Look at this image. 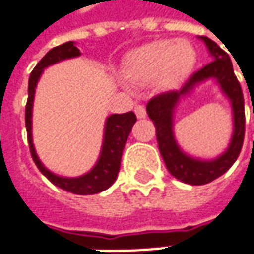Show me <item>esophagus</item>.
Segmentation results:
<instances>
[{
  "label": "esophagus",
  "instance_id": "esophagus-1",
  "mask_svg": "<svg viewBox=\"0 0 254 254\" xmlns=\"http://www.w3.org/2000/svg\"><path fill=\"white\" fill-rule=\"evenodd\" d=\"M135 114H136V117H137L139 119L146 118V108H144L143 105H136Z\"/></svg>",
  "mask_w": 254,
  "mask_h": 254
}]
</instances>
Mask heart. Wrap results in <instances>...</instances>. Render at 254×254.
Wrapping results in <instances>:
<instances>
[{"mask_svg": "<svg viewBox=\"0 0 254 254\" xmlns=\"http://www.w3.org/2000/svg\"><path fill=\"white\" fill-rule=\"evenodd\" d=\"M195 63L197 50L188 40H154L127 55L122 74L135 84L156 80L163 87H176L187 80Z\"/></svg>", "mask_w": 254, "mask_h": 254, "instance_id": "b5f03b06", "label": "heart"}]
</instances>
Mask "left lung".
Instances as JSON below:
<instances>
[{
  "mask_svg": "<svg viewBox=\"0 0 254 254\" xmlns=\"http://www.w3.org/2000/svg\"><path fill=\"white\" fill-rule=\"evenodd\" d=\"M199 39L206 45L214 62L194 73L180 90L160 94L146 105L147 115L156 127L159 150L167 170L177 180L191 186L208 184L229 170L241 153L245 137V101L241 84L233 73L231 57L214 40L206 36H199ZM208 79H215L231 102L234 133L228 149L222 155L211 161H202L181 150L174 136L172 121L174 111L179 101L188 96L199 83Z\"/></svg>",
  "mask_w": 254,
  "mask_h": 254,
  "instance_id": "8db88e82",
  "label": "left lung"
}]
</instances>
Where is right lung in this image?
I'll return each instance as SVG.
<instances>
[{
  "mask_svg": "<svg viewBox=\"0 0 254 254\" xmlns=\"http://www.w3.org/2000/svg\"><path fill=\"white\" fill-rule=\"evenodd\" d=\"M81 55L77 49L74 42H66L60 46L50 49L45 57L40 60L33 68L28 83V102L25 110V125H26V133H28V142L31 149L32 159L38 166L40 173L46 179L53 183L62 190H66L68 192H73L77 195H92L98 194L101 191L110 188L114 181L117 180L121 167V157L122 152L127 140V136L135 125L136 115L133 112H125V114H112L105 121V129H104V139H102V147L98 160L95 166L88 173H85L80 177H62L45 167V164L40 162L32 139V108H33V100H35V91L39 81L40 75L46 67L52 66L66 59H73Z\"/></svg>",
  "mask_w": 254,
  "mask_h": 254,
  "instance_id": "obj_1",
  "label": "right lung"
}]
</instances>
